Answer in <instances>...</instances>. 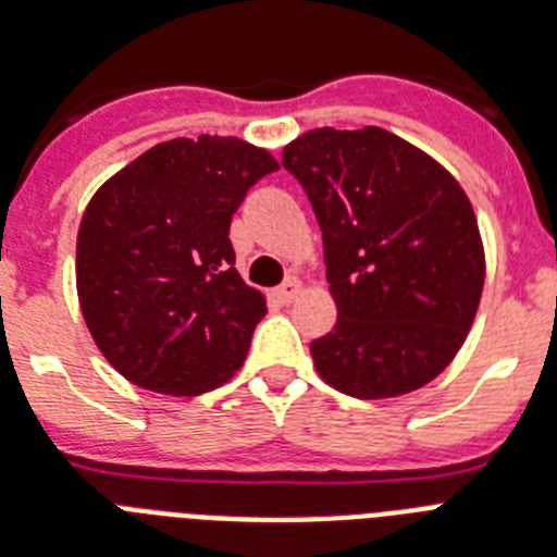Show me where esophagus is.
<instances>
[{
  "instance_id": "1",
  "label": "esophagus",
  "mask_w": 557,
  "mask_h": 557,
  "mask_svg": "<svg viewBox=\"0 0 557 557\" xmlns=\"http://www.w3.org/2000/svg\"><path fill=\"white\" fill-rule=\"evenodd\" d=\"M298 289H301V282H298V278H287V282H284L282 287L275 289V298L287 305V301H293V298L298 296Z\"/></svg>"
}]
</instances>
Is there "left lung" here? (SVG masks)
I'll return each mask as SVG.
<instances>
[{"label": "left lung", "mask_w": 557, "mask_h": 557, "mask_svg": "<svg viewBox=\"0 0 557 557\" xmlns=\"http://www.w3.org/2000/svg\"><path fill=\"white\" fill-rule=\"evenodd\" d=\"M282 164L305 187L324 238L338 321L310 344L330 387L395 398L461 350L484 289L475 210L449 170L384 127H319Z\"/></svg>", "instance_id": "left-lung-1"}]
</instances>
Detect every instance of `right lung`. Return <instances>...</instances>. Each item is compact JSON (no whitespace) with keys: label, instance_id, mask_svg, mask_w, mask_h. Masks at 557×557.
<instances>
[{"label":"right lung","instance_id":"obj_1","mask_svg":"<svg viewBox=\"0 0 557 557\" xmlns=\"http://www.w3.org/2000/svg\"><path fill=\"white\" fill-rule=\"evenodd\" d=\"M273 170L236 136L170 139L94 193L76 238L82 315L136 387L201 395L245 364L268 305L238 275L230 222Z\"/></svg>","mask_w":557,"mask_h":557}]
</instances>
